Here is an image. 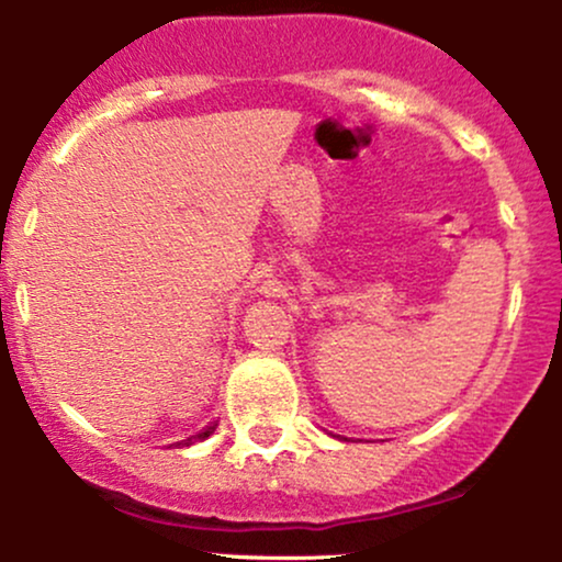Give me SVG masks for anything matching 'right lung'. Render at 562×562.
Masks as SVG:
<instances>
[{"label": "right lung", "instance_id": "right-lung-1", "mask_svg": "<svg viewBox=\"0 0 562 562\" xmlns=\"http://www.w3.org/2000/svg\"><path fill=\"white\" fill-rule=\"evenodd\" d=\"M216 430V425H209V428L203 430V434H198V436H192V438H187V441H182L184 447H190V443H195V441H205V438H209L211 434H214Z\"/></svg>", "mask_w": 562, "mask_h": 562}]
</instances>
